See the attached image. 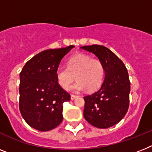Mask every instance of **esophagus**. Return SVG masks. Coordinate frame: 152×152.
Instances as JSON below:
<instances>
[{
	"mask_svg": "<svg viewBox=\"0 0 152 152\" xmlns=\"http://www.w3.org/2000/svg\"><path fill=\"white\" fill-rule=\"evenodd\" d=\"M77 97H78L77 96L73 95V94H72V95H71V96H70V98H71V100H75V99H76V98H77Z\"/></svg>",
	"mask_w": 152,
	"mask_h": 152,
	"instance_id": "obj_1",
	"label": "esophagus"
}]
</instances>
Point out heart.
I'll return each mask as SVG.
<instances>
[{"mask_svg": "<svg viewBox=\"0 0 152 152\" xmlns=\"http://www.w3.org/2000/svg\"><path fill=\"white\" fill-rule=\"evenodd\" d=\"M76 77H75V76ZM104 77V65L97 58H91L89 55L77 53L70 57L67 69H57L56 78L63 90H68L75 79L78 80L72 87L76 92H94L100 87Z\"/></svg>", "mask_w": 152, "mask_h": 152, "instance_id": "b5f03b06", "label": "heart"}]
</instances>
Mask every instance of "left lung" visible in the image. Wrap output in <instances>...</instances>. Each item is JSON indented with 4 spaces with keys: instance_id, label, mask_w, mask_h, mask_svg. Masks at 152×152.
<instances>
[{
    "instance_id": "8db88e82",
    "label": "left lung",
    "mask_w": 152,
    "mask_h": 152,
    "mask_svg": "<svg viewBox=\"0 0 152 152\" xmlns=\"http://www.w3.org/2000/svg\"><path fill=\"white\" fill-rule=\"evenodd\" d=\"M80 48L94 53L101 61L105 74L100 89L84 96V118L94 127L108 128L121 121L129 107L131 83L127 68L107 47L93 45Z\"/></svg>"
}]
</instances>
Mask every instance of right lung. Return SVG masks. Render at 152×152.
Here are the masks:
<instances>
[{
	"label": "right lung",
	"instance_id": "right-lung-1",
	"mask_svg": "<svg viewBox=\"0 0 152 152\" xmlns=\"http://www.w3.org/2000/svg\"><path fill=\"white\" fill-rule=\"evenodd\" d=\"M73 47L39 52L20 73L19 110L26 123L38 131H50L62 121V104L69 101L70 95L58 84L56 72Z\"/></svg>",
	"mask_w": 152,
	"mask_h": 152
}]
</instances>
